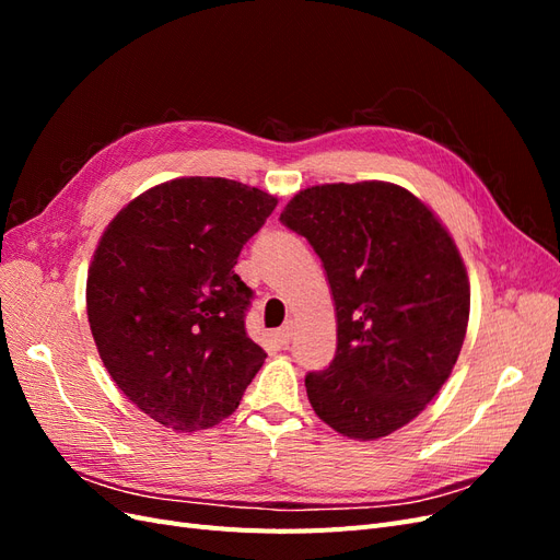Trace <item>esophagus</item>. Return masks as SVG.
<instances>
[{"instance_id": "obj_1", "label": "esophagus", "mask_w": 560, "mask_h": 560, "mask_svg": "<svg viewBox=\"0 0 560 560\" xmlns=\"http://www.w3.org/2000/svg\"><path fill=\"white\" fill-rule=\"evenodd\" d=\"M292 334H294V327H292V325H284L282 329L276 331V341H278L280 346H287V343L292 341Z\"/></svg>"}]
</instances>
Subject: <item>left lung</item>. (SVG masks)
Listing matches in <instances>:
<instances>
[{"label": "left lung", "mask_w": 560, "mask_h": 560, "mask_svg": "<svg viewBox=\"0 0 560 560\" xmlns=\"http://www.w3.org/2000/svg\"><path fill=\"white\" fill-rule=\"evenodd\" d=\"M280 222L313 245L336 306L334 360L306 376L313 411L350 439L393 434L432 401L460 354V252L425 202L387 182L311 186Z\"/></svg>", "instance_id": "left-lung-1"}]
</instances>
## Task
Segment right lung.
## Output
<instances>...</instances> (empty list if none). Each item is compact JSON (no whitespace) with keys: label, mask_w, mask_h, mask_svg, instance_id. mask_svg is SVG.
Listing matches in <instances>:
<instances>
[{"label":"right lung","mask_w":560,"mask_h":560,"mask_svg":"<svg viewBox=\"0 0 560 560\" xmlns=\"http://www.w3.org/2000/svg\"><path fill=\"white\" fill-rule=\"evenodd\" d=\"M276 206L241 182L182 177L135 198L100 238L86 282L95 346L161 425H217L261 369L266 352L245 329L252 290L233 266Z\"/></svg>","instance_id":"obj_1"}]
</instances>
